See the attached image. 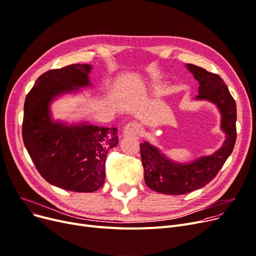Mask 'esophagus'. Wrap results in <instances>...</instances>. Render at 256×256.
Returning <instances> with one entry per match:
<instances>
[{
    "instance_id": "1",
    "label": "esophagus",
    "mask_w": 256,
    "mask_h": 256,
    "mask_svg": "<svg viewBox=\"0 0 256 256\" xmlns=\"http://www.w3.org/2000/svg\"><path fill=\"white\" fill-rule=\"evenodd\" d=\"M140 132H141V128L139 124H137V122H130V124H126L124 128V136L126 137L137 136L140 134Z\"/></svg>"
}]
</instances>
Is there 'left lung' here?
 Returning a JSON list of instances; mask_svg holds the SVG:
<instances>
[{
	"instance_id": "obj_1",
	"label": "left lung",
	"mask_w": 256,
	"mask_h": 256,
	"mask_svg": "<svg viewBox=\"0 0 256 256\" xmlns=\"http://www.w3.org/2000/svg\"><path fill=\"white\" fill-rule=\"evenodd\" d=\"M186 66L200 84L196 100H208L220 110V128L226 139L214 154L190 163L174 162L148 142L140 143L146 184L150 190L164 194H184L207 185L231 154L236 140V104L224 80L201 66L190 64Z\"/></svg>"
}]
</instances>
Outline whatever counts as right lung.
Returning a JSON list of instances; mask_svg holds the SVG:
<instances>
[{
  "label": "right lung",
  "instance_id": "obj_1",
  "mask_svg": "<svg viewBox=\"0 0 256 256\" xmlns=\"http://www.w3.org/2000/svg\"><path fill=\"white\" fill-rule=\"evenodd\" d=\"M91 70L90 64H74L47 71L36 80L24 104L22 136L36 170L48 183L76 192L102 187L106 154L118 144V130L53 121L50 106L56 96L90 86Z\"/></svg>",
  "mask_w": 256,
  "mask_h": 256
}]
</instances>
